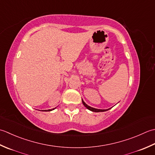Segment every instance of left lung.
<instances>
[{
	"mask_svg": "<svg viewBox=\"0 0 155 155\" xmlns=\"http://www.w3.org/2000/svg\"><path fill=\"white\" fill-rule=\"evenodd\" d=\"M82 103H83V104L84 105V106L86 107V108H87L88 110H91V111H92V112H104V111H106V110H100V109H96V108H91V107L87 106V104L85 103L83 100H82Z\"/></svg>",
	"mask_w": 155,
	"mask_h": 155,
	"instance_id": "1",
	"label": "left lung"
}]
</instances>
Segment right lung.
<instances>
[{
    "label": "right lung",
    "instance_id": "1",
    "mask_svg": "<svg viewBox=\"0 0 155 155\" xmlns=\"http://www.w3.org/2000/svg\"><path fill=\"white\" fill-rule=\"evenodd\" d=\"M55 108H53V109H51V110H45V111H51V110H54Z\"/></svg>",
    "mask_w": 155,
    "mask_h": 155
}]
</instances>
